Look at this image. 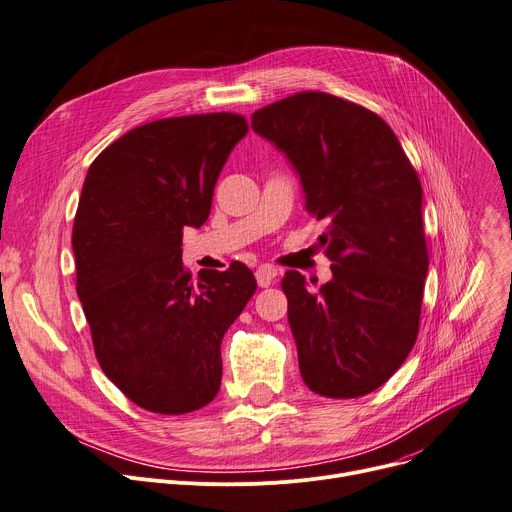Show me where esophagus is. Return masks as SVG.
<instances>
[{
    "label": "esophagus",
    "instance_id": "obj_1",
    "mask_svg": "<svg viewBox=\"0 0 512 512\" xmlns=\"http://www.w3.org/2000/svg\"><path fill=\"white\" fill-rule=\"evenodd\" d=\"M277 268L274 266H270V264H262V266H258V270H256V281H258V287H270L272 283H274V279H277Z\"/></svg>",
    "mask_w": 512,
    "mask_h": 512
}]
</instances>
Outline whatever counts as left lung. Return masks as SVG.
Here are the masks:
<instances>
[{
    "mask_svg": "<svg viewBox=\"0 0 512 512\" xmlns=\"http://www.w3.org/2000/svg\"><path fill=\"white\" fill-rule=\"evenodd\" d=\"M252 129L285 153L307 213L328 221L332 279L311 289L287 270L281 283L301 377L324 398L365 396L418 336L428 272L420 180L383 119L324 92L256 110Z\"/></svg>",
    "mask_w": 512,
    "mask_h": 512,
    "instance_id": "1",
    "label": "left lung"
}]
</instances>
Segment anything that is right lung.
<instances>
[{"label":"right lung","instance_id":"add662e5","mask_svg":"<svg viewBox=\"0 0 512 512\" xmlns=\"http://www.w3.org/2000/svg\"><path fill=\"white\" fill-rule=\"evenodd\" d=\"M246 133L231 112L153 121L110 143L84 180L71 235L77 297L104 375L149 412L186 414L217 396L223 334L256 291L242 262L196 285L182 266V229L209 219Z\"/></svg>","mask_w":512,"mask_h":512}]
</instances>
